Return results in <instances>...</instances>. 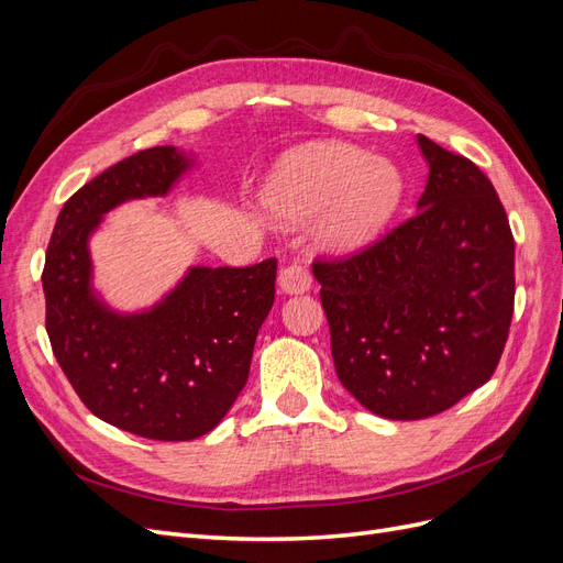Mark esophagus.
<instances>
[{"mask_svg": "<svg viewBox=\"0 0 563 563\" xmlns=\"http://www.w3.org/2000/svg\"><path fill=\"white\" fill-rule=\"evenodd\" d=\"M279 291L282 294H305L310 291L312 286V275L310 269L305 267L302 263H294V265H286L279 272Z\"/></svg>", "mask_w": 563, "mask_h": 563, "instance_id": "esophagus-1", "label": "esophagus"}]
</instances>
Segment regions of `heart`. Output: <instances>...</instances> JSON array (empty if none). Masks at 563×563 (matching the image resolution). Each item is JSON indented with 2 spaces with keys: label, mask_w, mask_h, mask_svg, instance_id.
<instances>
[{
  "label": "heart",
  "mask_w": 563,
  "mask_h": 563,
  "mask_svg": "<svg viewBox=\"0 0 563 563\" xmlns=\"http://www.w3.org/2000/svg\"><path fill=\"white\" fill-rule=\"evenodd\" d=\"M401 176L383 159L347 145L298 152L267 187L265 203L282 218L323 211L321 236L335 249L371 242L397 211Z\"/></svg>",
  "instance_id": "b5f03b06"
}]
</instances>
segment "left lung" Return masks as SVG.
Masks as SVG:
<instances>
[{
	"label": "left lung",
	"mask_w": 563,
	"mask_h": 563,
	"mask_svg": "<svg viewBox=\"0 0 563 563\" xmlns=\"http://www.w3.org/2000/svg\"><path fill=\"white\" fill-rule=\"evenodd\" d=\"M418 211L338 258L317 255L340 383L371 413L420 420L482 387L515 312V236L474 162L418 135Z\"/></svg>",
	"instance_id": "left-lung-1"
}]
</instances>
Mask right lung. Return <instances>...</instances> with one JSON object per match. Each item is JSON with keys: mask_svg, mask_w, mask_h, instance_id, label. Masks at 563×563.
I'll list each match as a JSON object with an SVG mask.
<instances>
[{"mask_svg": "<svg viewBox=\"0 0 563 563\" xmlns=\"http://www.w3.org/2000/svg\"><path fill=\"white\" fill-rule=\"evenodd\" d=\"M190 166L172 145L117 162L65 201L46 249V333L63 373L93 416L157 441H190L225 418L246 385L272 302L277 258L192 267L155 310L108 312L89 288L87 240L124 199L166 195Z\"/></svg>", "mask_w": 563, "mask_h": 563, "instance_id": "right-lung-1", "label": "right lung"}]
</instances>
